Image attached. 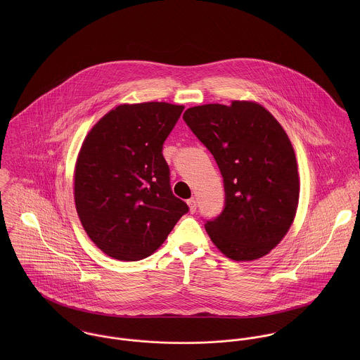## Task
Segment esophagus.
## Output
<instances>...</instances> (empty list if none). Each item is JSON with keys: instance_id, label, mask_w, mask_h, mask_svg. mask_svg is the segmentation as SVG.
I'll list each match as a JSON object with an SVG mask.
<instances>
[{"instance_id": "esophagus-1", "label": "esophagus", "mask_w": 360, "mask_h": 360, "mask_svg": "<svg viewBox=\"0 0 360 360\" xmlns=\"http://www.w3.org/2000/svg\"><path fill=\"white\" fill-rule=\"evenodd\" d=\"M187 204L190 206V212H191V213H194V212L197 210V201H195V198H190V200L187 201Z\"/></svg>"}]
</instances>
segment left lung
Masks as SVG:
<instances>
[{"instance_id": "obj_1", "label": "left lung", "mask_w": 360, "mask_h": 360, "mask_svg": "<svg viewBox=\"0 0 360 360\" xmlns=\"http://www.w3.org/2000/svg\"><path fill=\"white\" fill-rule=\"evenodd\" d=\"M183 119L223 177L224 207L206 220V233L233 260L264 257L287 234L298 206V166L288 136L269 110L247 101L188 108Z\"/></svg>"}]
</instances>
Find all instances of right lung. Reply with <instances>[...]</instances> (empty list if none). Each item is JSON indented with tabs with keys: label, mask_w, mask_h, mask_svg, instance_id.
Listing matches in <instances>:
<instances>
[{
	"label": "right lung",
	"mask_w": 360,
	"mask_h": 360,
	"mask_svg": "<svg viewBox=\"0 0 360 360\" xmlns=\"http://www.w3.org/2000/svg\"><path fill=\"white\" fill-rule=\"evenodd\" d=\"M183 109L119 105L87 134L76 162L75 202L87 236L108 257H150L190 210L173 195L162 154Z\"/></svg>",
	"instance_id": "add662e5"
}]
</instances>
